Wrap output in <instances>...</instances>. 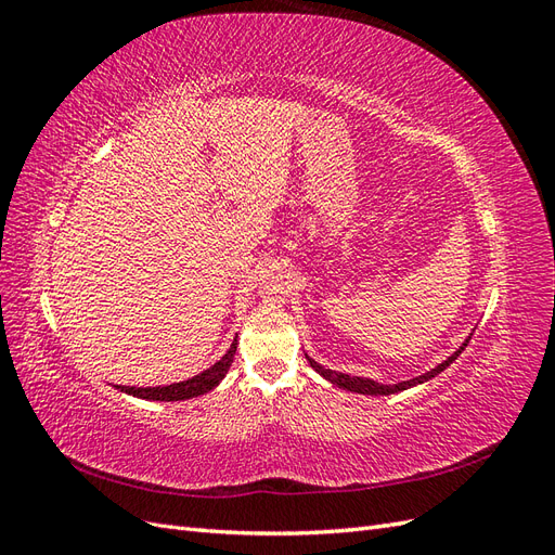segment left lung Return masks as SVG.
Here are the masks:
<instances>
[{
  "label": "left lung",
  "instance_id": "left-lung-1",
  "mask_svg": "<svg viewBox=\"0 0 555 555\" xmlns=\"http://www.w3.org/2000/svg\"><path fill=\"white\" fill-rule=\"evenodd\" d=\"M469 343V335L467 338L463 340V345L453 351L451 357H447L442 363H438L435 367H430V371H426L424 375H418V377H412V379H405V382H398V384H382V382H377V379H371V377H354V375H347V373H338V371H328V367H324V365H319L314 359H310L308 354H306V359H308V363L314 367V371L322 375L324 379H328L331 384H335L338 386V389H345V391H351V393H363V396H391V393H400V391H408V389H412V386H416V384H424V382H428V379H433L435 375H440L442 371H447V367L459 359V354L461 351L465 349V345Z\"/></svg>",
  "mask_w": 555,
  "mask_h": 555
}]
</instances>
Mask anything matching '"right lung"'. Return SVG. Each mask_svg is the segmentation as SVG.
Wrapping results in <instances>:
<instances>
[{
	"label": "right lung",
	"instance_id": "1",
	"mask_svg": "<svg viewBox=\"0 0 555 555\" xmlns=\"http://www.w3.org/2000/svg\"><path fill=\"white\" fill-rule=\"evenodd\" d=\"M236 347H238V335L233 338L231 347L227 349V354L220 361L210 365L208 371L198 373V375L184 379V382L166 384V386H120V384H115V389H120L122 393H129V396L143 398V400H159V402L190 400V398H196V396H204V393L212 391L215 386L227 377L229 367L233 363V354H236Z\"/></svg>",
	"mask_w": 555,
	"mask_h": 555
}]
</instances>
